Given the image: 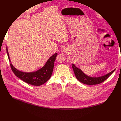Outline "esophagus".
Masks as SVG:
<instances>
[{"mask_svg":"<svg viewBox=\"0 0 121 121\" xmlns=\"http://www.w3.org/2000/svg\"><path fill=\"white\" fill-rule=\"evenodd\" d=\"M67 50H68L67 48L64 47V48H63V49H62V51L64 52H67Z\"/></svg>","mask_w":121,"mask_h":121,"instance_id":"34e87169","label":"esophagus"}]
</instances>
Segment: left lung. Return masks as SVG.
Segmentation results:
<instances>
[{"instance_id":"left-lung-1","label":"left lung","mask_w":121,"mask_h":121,"mask_svg":"<svg viewBox=\"0 0 121 121\" xmlns=\"http://www.w3.org/2000/svg\"><path fill=\"white\" fill-rule=\"evenodd\" d=\"M72 67L77 79L80 82L87 85H95L103 82L107 78H108V77L112 74L115 70L114 69L113 71L103 76L99 77H91L85 74L81 69L77 68L74 64L72 65Z\"/></svg>"}]
</instances>
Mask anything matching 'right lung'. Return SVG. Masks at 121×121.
<instances>
[{
    "label": "right lung",
    "instance_id": "1",
    "mask_svg": "<svg viewBox=\"0 0 121 121\" xmlns=\"http://www.w3.org/2000/svg\"><path fill=\"white\" fill-rule=\"evenodd\" d=\"M6 50L12 71L16 76L23 81L33 85L40 86L46 82L51 77L53 70L54 64L57 53L54 54L51 57H50L44 66L38 70L31 72H25L18 70L12 65V64L11 63L7 47Z\"/></svg>",
    "mask_w": 121,
    "mask_h": 121
}]
</instances>
